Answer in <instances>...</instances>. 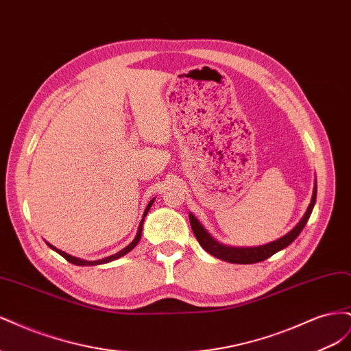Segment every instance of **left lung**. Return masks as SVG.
<instances>
[{
    "mask_svg": "<svg viewBox=\"0 0 351 351\" xmlns=\"http://www.w3.org/2000/svg\"><path fill=\"white\" fill-rule=\"evenodd\" d=\"M315 200H316V186L313 189V195H312V200L311 205L307 208L306 214L303 215V218L300 219L299 224H297L289 234H285L284 237L275 240L272 243L265 244V246H259V247H228V246H222L221 243L215 241L212 239L208 232L205 231V228L200 226V222L190 214L189 219H190V226H192L193 234L197 239L199 244L204 247L208 253H210L212 256H215L218 259H222L226 262H231V263H258L262 262L265 259L271 258L272 254H275L277 252L285 249L289 244H291L297 236L300 234L302 230L304 228L307 219H309L312 209L315 206Z\"/></svg>",
    "mask_w": 351,
    "mask_h": 351,
    "instance_id": "1",
    "label": "left lung"
}]
</instances>
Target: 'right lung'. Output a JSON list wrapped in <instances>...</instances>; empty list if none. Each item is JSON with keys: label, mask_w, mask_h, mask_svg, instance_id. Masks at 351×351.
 I'll return each mask as SVG.
<instances>
[{"label": "right lung", "mask_w": 351, "mask_h": 351, "mask_svg": "<svg viewBox=\"0 0 351 351\" xmlns=\"http://www.w3.org/2000/svg\"><path fill=\"white\" fill-rule=\"evenodd\" d=\"M154 200L155 199H152L149 204H147V206H146V209H145V214H143V218H142V221H141V224H139V230H137V234H136V237H134V240L129 244V246L127 247H124L123 250H120L119 253H115V254H112V256H108V258H104V259H101V261H82V259H77V258H73V256H70V254H67V253H64V252H61L60 249H57V247H54V246H51V244H48V246L51 247V249H54L58 254H61L62 258H64L66 261H69L70 263H73V265H79V267H90V265H102V263H107V262H111V261H115V259H119V258H121V256H124L125 253H129L137 243H139V240H141V237H142V227H143V221H145V217H146V214H147V210H149V208L152 206V204H154Z\"/></svg>", "instance_id": "1"}]
</instances>
